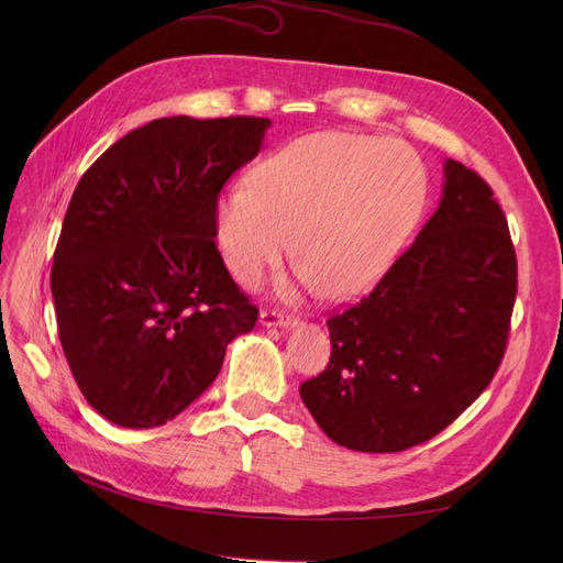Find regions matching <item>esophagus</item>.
Returning <instances> with one entry per match:
<instances>
[{"label":"esophagus","instance_id":"34e87169","mask_svg":"<svg viewBox=\"0 0 563 563\" xmlns=\"http://www.w3.org/2000/svg\"><path fill=\"white\" fill-rule=\"evenodd\" d=\"M261 323L263 327H279V329H291L296 327V319L288 317V314H282V312H275V310H263L261 312Z\"/></svg>","mask_w":563,"mask_h":563}]
</instances>
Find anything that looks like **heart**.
<instances>
[{"mask_svg": "<svg viewBox=\"0 0 563 563\" xmlns=\"http://www.w3.org/2000/svg\"><path fill=\"white\" fill-rule=\"evenodd\" d=\"M424 197L428 176L413 150L317 131L253 166L249 187L218 197L216 244L232 275L253 284L291 251L296 232V282L338 300L356 298L397 261Z\"/></svg>", "mask_w": 563, "mask_h": 563, "instance_id": "1", "label": "heart"}]
</instances>
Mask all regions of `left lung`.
Returning a JSON list of instances; mask_svg holds the SVG:
<instances>
[{"label":"left lung","instance_id":"left-lung-1","mask_svg":"<svg viewBox=\"0 0 563 563\" xmlns=\"http://www.w3.org/2000/svg\"><path fill=\"white\" fill-rule=\"evenodd\" d=\"M517 298L507 218L472 168L444 162L439 207L354 308L300 399L335 444L395 453L432 439L496 376Z\"/></svg>","mask_w":563,"mask_h":563}]
</instances>
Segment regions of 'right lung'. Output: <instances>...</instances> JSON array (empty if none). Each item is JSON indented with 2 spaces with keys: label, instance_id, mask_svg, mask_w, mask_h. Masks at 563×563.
I'll list each match as a JSON object with an SVG mask.
<instances>
[{
  "label": "right lung",
  "instance_id": "right-lung-1",
  "mask_svg": "<svg viewBox=\"0 0 563 563\" xmlns=\"http://www.w3.org/2000/svg\"><path fill=\"white\" fill-rule=\"evenodd\" d=\"M263 117H164L133 129L75 187L51 269L60 345L81 395L119 428L185 411L258 310L213 242L228 178L258 155Z\"/></svg>",
  "mask_w": 563,
  "mask_h": 563
}]
</instances>
